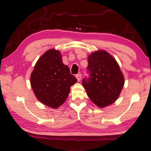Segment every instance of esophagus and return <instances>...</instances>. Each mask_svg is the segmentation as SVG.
Segmentation results:
<instances>
[{
	"label": "esophagus",
	"instance_id": "esophagus-1",
	"mask_svg": "<svg viewBox=\"0 0 151 151\" xmlns=\"http://www.w3.org/2000/svg\"><path fill=\"white\" fill-rule=\"evenodd\" d=\"M76 78H77V81H79L81 80V74H77V75H76Z\"/></svg>",
	"mask_w": 151,
	"mask_h": 151
}]
</instances>
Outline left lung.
Instances as JSON below:
<instances>
[{"label":"left lung","instance_id":"obj_1","mask_svg":"<svg viewBox=\"0 0 151 151\" xmlns=\"http://www.w3.org/2000/svg\"><path fill=\"white\" fill-rule=\"evenodd\" d=\"M89 78L82 84L88 96L100 108L113 104L119 96L124 85V77L117 62L104 50L89 55Z\"/></svg>","mask_w":151,"mask_h":151}]
</instances>
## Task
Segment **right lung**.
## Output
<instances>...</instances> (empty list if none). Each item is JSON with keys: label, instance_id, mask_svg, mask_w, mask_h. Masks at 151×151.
<instances>
[{"label": "right lung", "instance_id": "obj_1", "mask_svg": "<svg viewBox=\"0 0 151 151\" xmlns=\"http://www.w3.org/2000/svg\"><path fill=\"white\" fill-rule=\"evenodd\" d=\"M64 65L60 51L49 50L40 58L30 76L35 95L45 105L57 109L67 99L70 87L77 82Z\"/></svg>", "mask_w": 151, "mask_h": 151}]
</instances>
